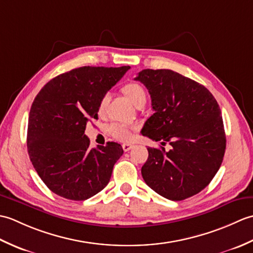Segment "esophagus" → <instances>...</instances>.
<instances>
[{"mask_svg":"<svg viewBox=\"0 0 253 253\" xmlns=\"http://www.w3.org/2000/svg\"><path fill=\"white\" fill-rule=\"evenodd\" d=\"M133 148V144H131V143H124L123 144V150L125 152H127V151H129V150H131Z\"/></svg>","mask_w":253,"mask_h":253,"instance_id":"esophagus-1","label":"esophagus"}]
</instances>
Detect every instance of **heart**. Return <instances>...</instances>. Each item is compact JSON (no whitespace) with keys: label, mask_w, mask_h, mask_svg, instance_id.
<instances>
[{"label":"heart","mask_w":253,"mask_h":253,"mask_svg":"<svg viewBox=\"0 0 253 253\" xmlns=\"http://www.w3.org/2000/svg\"><path fill=\"white\" fill-rule=\"evenodd\" d=\"M123 93L127 96V99L129 100L131 103L136 107H142L147 102V92L141 84L137 83H129L125 84L122 89ZM107 103H109V95L105 94L102 96V99L99 102L98 106V113L99 115H103L106 110ZM110 132L112 133L113 137L116 139H120V140H129L132 136V130L129 127L125 125H122V124H114L110 128Z\"/></svg>","instance_id":"b5f03b06"}]
</instances>
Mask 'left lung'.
<instances>
[{
    "label": "left lung",
    "mask_w": 253,
    "mask_h": 253,
    "mask_svg": "<svg viewBox=\"0 0 253 253\" xmlns=\"http://www.w3.org/2000/svg\"><path fill=\"white\" fill-rule=\"evenodd\" d=\"M135 80L146 85L154 111L141 133L171 147L169 151L148 148L141 169L144 181L169 200L197 195L217 173L226 149L215 98L204 85L170 69H143Z\"/></svg>",
    "instance_id": "1"
}]
</instances>
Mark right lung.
<instances>
[{"label":"right lung","instance_id":"right-lung-1","mask_svg":"<svg viewBox=\"0 0 253 253\" xmlns=\"http://www.w3.org/2000/svg\"><path fill=\"white\" fill-rule=\"evenodd\" d=\"M129 66H84L58 75L37 94L31 105L27 149L38 175L49 189L83 201L109 184L124 151L120 143L90 148L85 125L98 120L102 96Z\"/></svg>","mask_w":253,"mask_h":253}]
</instances>
